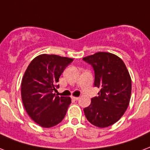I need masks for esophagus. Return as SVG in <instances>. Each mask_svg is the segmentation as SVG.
<instances>
[{"mask_svg": "<svg viewBox=\"0 0 150 150\" xmlns=\"http://www.w3.org/2000/svg\"><path fill=\"white\" fill-rule=\"evenodd\" d=\"M71 99L74 100H78L79 99V97H72V98H71Z\"/></svg>", "mask_w": 150, "mask_h": 150, "instance_id": "1", "label": "esophagus"}]
</instances>
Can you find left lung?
I'll return each instance as SVG.
<instances>
[{
	"label": "left lung",
	"mask_w": 150,
	"mask_h": 150,
	"mask_svg": "<svg viewBox=\"0 0 150 150\" xmlns=\"http://www.w3.org/2000/svg\"><path fill=\"white\" fill-rule=\"evenodd\" d=\"M83 60L94 71V86L100 89L98 97L91 98L85 108L87 120L98 127H107L120 120L128 107L131 79L120 57L105 52H96Z\"/></svg>",
	"instance_id": "left-lung-1"
}]
</instances>
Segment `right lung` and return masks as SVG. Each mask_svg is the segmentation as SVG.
I'll return each instance as SVG.
<instances>
[{
	"label": "right lung",
	"instance_id": "add662e5",
	"mask_svg": "<svg viewBox=\"0 0 150 150\" xmlns=\"http://www.w3.org/2000/svg\"><path fill=\"white\" fill-rule=\"evenodd\" d=\"M71 58L42 54L32 60L22 79L21 95L27 114L43 127H52L63 120L71 102L68 97H59L54 91L57 83Z\"/></svg>",
	"mask_w": 150,
	"mask_h": 150
}]
</instances>
